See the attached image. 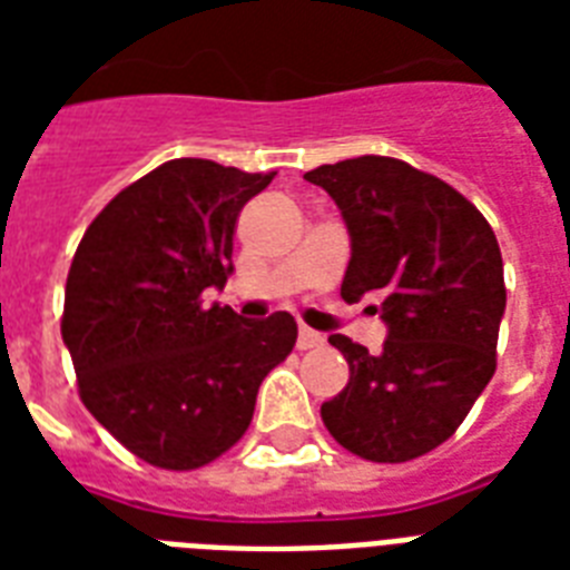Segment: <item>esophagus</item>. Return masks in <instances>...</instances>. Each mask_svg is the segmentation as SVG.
I'll use <instances>...</instances> for the list:
<instances>
[{"label":"esophagus","instance_id":"esophagus-1","mask_svg":"<svg viewBox=\"0 0 570 570\" xmlns=\"http://www.w3.org/2000/svg\"><path fill=\"white\" fill-rule=\"evenodd\" d=\"M325 343V337H322L320 331H313V328H302L298 331V348L302 352H307V348H316Z\"/></svg>","mask_w":570,"mask_h":570}]
</instances>
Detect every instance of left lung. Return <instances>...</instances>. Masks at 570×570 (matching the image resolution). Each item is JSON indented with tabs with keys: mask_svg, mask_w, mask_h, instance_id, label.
<instances>
[{
	"mask_svg": "<svg viewBox=\"0 0 570 570\" xmlns=\"http://www.w3.org/2000/svg\"><path fill=\"white\" fill-rule=\"evenodd\" d=\"M337 204L352 257L340 295L387 325L381 352L331 334L348 384L322 420L348 452L411 461L441 446L497 366L505 313L503 257L491 224L443 180L387 156L304 174Z\"/></svg>",
	"mask_w": 570,
	"mask_h": 570,
	"instance_id": "obj_1",
	"label": "left lung"
}]
</instances>
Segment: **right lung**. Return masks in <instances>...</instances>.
I'll list each match as a JSON object with an SVG mask.
<instances>
[{"label": "right lung", "instance_id": "1", "mask_svg": "<svg viewBox=\"0 0 570 570\" xmlns=\"http://www.w3.org/2000/svg\"><path fill=\"white\" fill-rule=\"evenodd\" d=\"M272 177L171 159L120 191L76 248L61 337L79 396L154 468L195 470L230 450L293 352L289 313L248 322L200 302L233 275L236 218Z\"/></svg>", "mask_w": 570, "mask_h": 570}]
</instances>
